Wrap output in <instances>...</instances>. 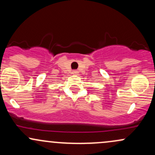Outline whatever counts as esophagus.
Here are the masks:
<instances>
[{"mask_svg": "<svg viewBox=\"0 0 155 155\" xmlns=\"http://www.w3.org/2000/svg\"><path fill=\"white\" fill-rule=\"evenodd\" d=\"M78 71H76V70H74V71H72V74H74V75H76V74H78Z\"/></svg>", "mask_w": 155, "mask_h": 155, "instance_id": "1", "label": "esophagus"}]
</instances>
